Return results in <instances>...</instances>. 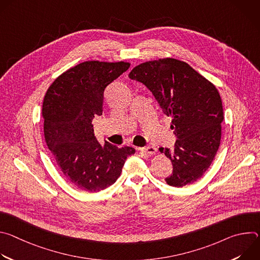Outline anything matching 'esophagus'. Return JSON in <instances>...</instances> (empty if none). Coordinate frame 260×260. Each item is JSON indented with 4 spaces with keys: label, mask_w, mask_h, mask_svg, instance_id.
Returning a JSON list of instances; mask_svg holds the SVG:
<instances>
[{
    "label": "esophagus",
    "mask_w": 260,
    "mask_h": 260,
    "mask_svg": "<svg viewBox=\"0 0 260 260\" xmlns=\"http://www.w3.org/2000/svg\"><path fill=\"white\" fill-rule=\"evenodd\" d=\"M140 152H143L145 154H148V155H152V154H155L157 152V149L155 147H152V146H148V147H143V148H139L138 149Z\"/></svg>",
    "instance_id": "esophagus-1"
}]
</instances>
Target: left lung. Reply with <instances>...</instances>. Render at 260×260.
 Wrapping results in <instances>:
<instances>
[{
	"mask_svg": "<svg viewBox=\"0 0 260 260\" xmlns=\"http://www.w3.org/2000/svg\"><path fill=\"white\" fill-rule=\"evenodd\" d=\"M128 77L149 89L172 117L178 140L173 150L159 149L173 164L166 182L175 187L192 184L209 169L220 145L223 108L217 88L187 62L170 57L143 62Z\"/></svg>",
	"mask_w": 260,
	"mask_h": 260,
	"instance_id": "left-lung-1",
	"label": "left lung"
}]
</instances>
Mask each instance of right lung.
<instances>
[{"instance_id":"add662e5","label":"right lung","mask_w":260,"mask_h":260,"mask_svg":"<svg viewBox=\"0 0 260 260\" xmlns=\"http://www.w3.org/2000/svg\"><path fill=\"white\" fill-rule=\"evenodd\" d=\"M131 63L88 60L62 73L48 88L42 108L44 137L64 178L88 192L115 183L135 148L102 146L92 119L102 115L105 88Z\"/></svg>"}]
</instances>
